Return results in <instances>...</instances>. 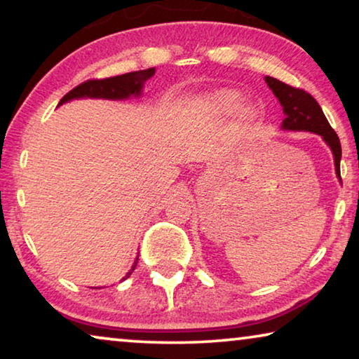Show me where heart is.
<instances>
[{"label":"heart","mask_w":359,"mask_h":359,"mask_svg":"<svg viewBox=\"0 0 359 359\" xmlns=\"http://www.w3.org/2000/svg\"><path fill=\"white\" fill-rule=\"evenodd\" d=\"M242 100L241 93L238 90L234 88H220V90H215V92H212L208 96V107L212 114L218 115V117H223V115H228L231 112H234L236 109H238L239 102ZM238 123L239 125H247L250 123V121L255 118V111L252 106H241L238 109Z\"/></svg>","instance_id":"1"}]
</instances>
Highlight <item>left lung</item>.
<instances>
[{"label":"left lung","mask_w":359,"mask_h":359,"mask_svg":"<svg viewBox=\"0 0 359 359\" xmlns=\"http://www.w3.org/2000/svg\"><path fill=\"white\" fill-rule=\"evenodd\" d=\"M266 83L283 107L285 120L282 121V130L311 131L323 137L332 150L336 174L340 179V156H342L340 141L313 96L269 76L266 77Z\"/></svg>","instance_id":"obj_1"}]
</instances>
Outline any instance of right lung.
<instances>
[{
    "label": "right lung",
    "mask_w": 359,
    "mask_h": 359,
    "mask_svg": "<svg viewBox=\"0 0 359 359\" xmlns=\"http://www.w3.org/2000/svg\"><path fill=\"white\" fill-rule=\"evenodd\" d=\"M155 74V68H149L144 71H133L126 72V74L109 77V79H92V81H85L76 88H72L69 93H66L58 106L63 102L79 98H102V100H128L131 96L141 95L142 85L145 81ZM137 264V258L133 264L131 271L126 274L125 278L131 276ZM123 278V280H125Z\"/></svg>",
    "instance_id": "1"
}]
</instances>
